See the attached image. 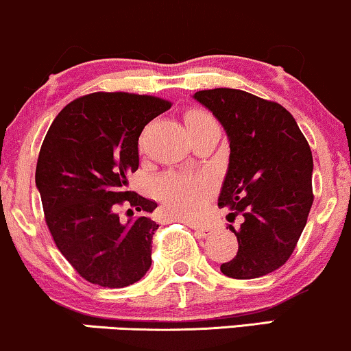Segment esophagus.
Returning a JSON list of instances; mask_svg holds the SVG:
<instances>
[{"label": "esophagus", "mask_w": 351, "mask_h": 351, "mask_svg": "<svg viewBox=\"0 0 351 351\" xmlns=\"http://www.w3.org/2000/svg\"><path fill=\"white\" fill-rule=\"evenodd\" d=\"M192 228L195 229L197 234H198V236H202V237L210 236V234H211V231H213V228L208 226V224H200V226H192Z\"/></svg>", "instance_id": "34e87169"}]
</instances>
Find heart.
<instances>
[{
	"mask_svg": "<svg viewBox=\"0 0 351 351\" xmlns=\"http://www.w3.org/2000/svg\"><path fill=\"white\" fill-rule=\"evenodd\" d=\"M213 120L206 112L193 110L187 115V125ZM156 195L162 202L171 218L192 221L202 213L208 195L210 179L203 174H169L156 182Z\"/></svg>",
	"mask_w": 351,
	"mask_h": 351,
	"instance_id": "1",
	"label": "heart"
}]
</instances>
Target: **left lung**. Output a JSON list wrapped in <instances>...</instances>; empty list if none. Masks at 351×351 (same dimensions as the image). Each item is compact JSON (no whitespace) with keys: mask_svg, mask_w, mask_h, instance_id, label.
Wrapping results in <instances>:
<instances>
[{"mask_svg":"<svg viewBox=\"0 0 351 351\" xmlns=\"http://www.w3.org/2000/svg\"><path fill=\"white\" fill-rule=\"evenodd\" d=\"M193 99L223 125L229 164L218 205L242 215L229 278L268 275L288 261L313 206V153L293 115L280 104L239 89L198 90Z\"/></svg>","mask_w":351,"mask_h":351,"instance_id":"1","label":"left lung"}]
</instances>
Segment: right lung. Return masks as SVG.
<instances>
[{"label": "right lung", "mask_w": 351, "mask_h": 351, "mask_svg": "<svg viewBox=\"0 0 351 351\" xmlns=\"http://www.w3.org/2000/svg\"><path fill=\"white\" fill-rule=\"evenodd\" d=\"M171 102L128 93H94L68 104L42 143L36 169L45 221L56 247L89 283L123 288L151 267L159 228L148 216L122 221L117 205L128 202L151 213L148 198L128 192L140 164L138 138Z\"/></svg>", "instance_id": "right-lung-1"}]
</instances>
